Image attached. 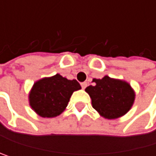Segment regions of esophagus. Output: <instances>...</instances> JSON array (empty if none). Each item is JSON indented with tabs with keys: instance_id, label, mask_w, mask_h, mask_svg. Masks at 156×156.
Returning a JSON list of instances; mask_svg holds the SVG:
<instances>
[{
	"instance_id": "34e87169",
	"label": "esophagus",
	"mask_w": 156,
	"mask_h": 156,
	"mask_svg": "<svg viewBox=\"0 0 156 156\" xmlns=\"http://www.w3.org/2000/svg\"><path fill=\"white\" fill-rule=\"evenodd\" d=\"M81 87H82V88H83V89H84L85 87H87V82H83V83H81Z\"/></svg>"
}]
</instances>
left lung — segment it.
I'll list each match as a JSON object with an SVG mask.
<instances>
[{
    "instance_id": "obj_1",
    "label": "left lung",
    "mask_w": 156,
    "mask_h": 156,
    "mask_svg": "<svg viewBox=\"0 0 156 156\" xmlns=\"http://www.w3.org/2000/svg\"><path fill=\"white\" fill-rule=\"evenodd\" d=\"M95 85L85 88L92 107L106 119H116L129 112L135 101V91L124 80L105 75L102 79H93Z\"/></svg>"
}]
</instances>
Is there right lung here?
Instances as JSON below:
<instances>
[{"mask_svg":"<svg viewBox=\"0 0 156 156\" xmlns=\"http://www.w3.org/2000/svg\"><path fill=\"white\" fill-rule=\"evenodd\" d=\"M81 88L76 80H69L57 73L33 83L29 93V103L41 117H56L65 111L73 93Z\"/></svg>","mask_w":156,"mask_h":156,"instance_id":"right-lung-1","label":"right lung"}]
</instances>
